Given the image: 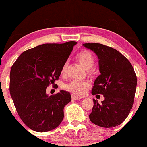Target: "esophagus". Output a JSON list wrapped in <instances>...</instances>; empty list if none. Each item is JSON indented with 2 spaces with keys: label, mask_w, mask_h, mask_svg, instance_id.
<instances>
[{
  "label": "esophagus",
  "mask_w": 147,
  "mask_h": 147,
  "mask_svg": "<svg viewBox=\"0 0 147 147\" xmlns=\"http://www.w3.org/2000/svg\"><path fill=\"white\" fill-rule=\"evenodd\" d=\"M71 98H72V99H73L74 100H78L82 99L81 97H78V96H76L75 95H72L71 96Z\"/></svg>",
  "instance_id": "1"
}]
</instances>
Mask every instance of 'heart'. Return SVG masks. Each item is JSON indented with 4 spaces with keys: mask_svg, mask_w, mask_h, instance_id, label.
<instances>
[{
    "mask_svg": "<svg viewBox=\"0 0 147 147\" xmlns=\"http://www.w3.org/2000/svg\"><path fill=\"white\" fill-rule=\"evenodd\" d=\"M76 59L85 69H88V72L90 73L92 71L90 68L94 65V63H95V57L92 55V53H90L88 50H82L76 55ZM67 63L65 62L62 66V74H65L66 71H67ZM88 86V84L86 82L73 80V81L70 82L69 84L65 85L64 89L71 92L73 94H75V95L81 96L84 93V90Z\"/></svg>",
    "mask_w": 147,
    "mask_h": 147,
    "instance_id": "obj_1",
    "label": "heart"
}]
</instances>
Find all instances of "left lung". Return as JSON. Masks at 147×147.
I'll return each mask as SVG.
<instances>
[{
	"instance_id": "left-lung-1",
	"label": "left lung",
	"mask_w": 147,
	"mask_h": 147,
	"mask_svg": "<svg viewBox=\"0 0 147 147\" xmlns=\"http://www.w3.org/2000/svg\"><path fill=\"white\" fill-rule=\"evenodd\" d=\"M99 59L100 75L92 90V95L102 94L99 104L93 99L90 120L104 128L120 125L129 114L133 105L137 79L130 62L117 50L100 43H84Z\"/></svg>"
}]
</instances>
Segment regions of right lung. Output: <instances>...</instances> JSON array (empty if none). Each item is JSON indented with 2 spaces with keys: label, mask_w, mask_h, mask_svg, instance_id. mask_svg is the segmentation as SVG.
<instances>
[{
  "label": "right lung",
  "mask_w": 147,
  "mask_h": 147,
  "mask_svg": "<svg viewBox=\"0 0 147 147\" xmlns=\"http://www.w3.org/2000/svg\"><path fill=\"white\" fill-rule=\"evenodd\" d=\"M76 43L42 44L22 53L12 66L10 94L22 121L34 131H49L63 119V108L71 102V95L61 90L49 96L46 89L59 79Z\"/></svg>",
  "instance_id": "1"
}]
</instances>
